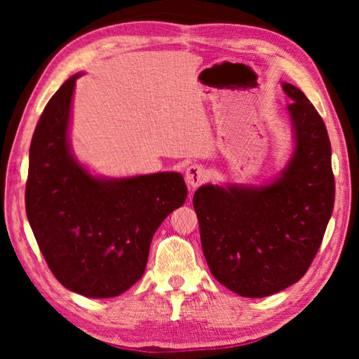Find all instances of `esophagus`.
<instances>
[{"label":"esophagus","mask_w":359,"mask_h":359,"mask_svg":"<svg viewBox=\"0 0 359 359\" xmlns=\"http://www.w3.org/2000/svg\"><path fill=\"white\" fill-rule=\"evenodd\" d=\"M208 177H209V174L204 169V166H201V165H191V166H188L185 171V180L190 188H196L201 184H204V182L208 180Z\"/></svg>","instance_id":"1"}]
</instances>
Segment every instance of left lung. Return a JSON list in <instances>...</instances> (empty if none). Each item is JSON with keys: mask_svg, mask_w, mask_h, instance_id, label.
<instances>
[{"mask_svg": "<svg viewBox=\"0 0 359 359\" xmlns=\"http://www.w3.org/2000/svg\"><path fill=\"white\" fill-rule=\"evenodd\" d=\"M293 131L285 168L264 185L199 187L193 196L209 269L244 297L278 293L306 274L334 209L331 142L323 118L288 82Z\"/></svg>", "mask_w": 359, "mask_h": 359, "instance_id": "left-lung-1", "label": "left lung"}]
</instances>
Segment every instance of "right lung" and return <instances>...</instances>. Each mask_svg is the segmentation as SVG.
I'll return each instance as SVG.
<instances>
[{
	"label": "right lung",
	"instance_id": "add662e5",
	"mask_svg": "<svg viewBox=\"0 0 359 359\" xmlns=\"http://www.w3.org/2000/svg\"><path fill=\"white\" fill-rule=\"evenodd\" d=\"M71 76L42 112L29 145L25 208L29 226L57 280L85 297H114L147 266L163 220L187 199L180 172L104 177L88 171L69 141Z\"/></svg>",
	"mask_w": 359,
	"mask_h": 359
}]
</instances>
